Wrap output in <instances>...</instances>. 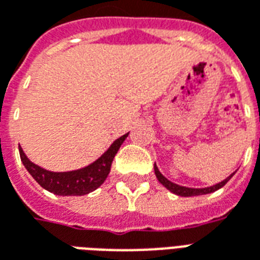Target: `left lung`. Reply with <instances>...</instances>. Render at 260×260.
<instances>
[{
    "instance_id": "1",
    "label": "left lung",
    "mask_w": 260,
    "mask_h": 260,
    "mask_svg": "<svg viewBox=\"0 0 260 260\" xmlns=\"http://www.w3.org/2000/svg\"><path fill=\"white\" fill-rule=\"evenodd\" d=\"M154 174H156V177H157V180L160 184H163V186H166L169 191H171L173 193H175V195L178 196H198V195H206V193H212V192L217 191V189H220L221 186H224L227 182L230 181V178L233 177V175L235 174V173H233V174L230 175V177H227L225 180L221 181V182H218V184H216V185L213 186H207V188H186V186H181V185H177V184H174V182H171V181H169L166 177H164L160 171H158L157 166L154 164Z\"/></svg>"
}]
</instances>
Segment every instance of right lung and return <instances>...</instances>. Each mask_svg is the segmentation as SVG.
Listing matches in <instances>:
<instances>
[{
	"label": "right lung",
	"mask_w": 260,
	"mask_h": 260,
	"mask_svg": "<svg viewBox=\"0 0 260 260\" xmlns=\"http://www.w3.org/2000/svg\"><path fill=\"white\" fill-rule=\"evenodd\" d=\"M128 134H125L117 141L113 142V145L108 147V150L102 157H99L94 163L89 164L87 167H83L75 171H67V173H53L37 164L31 163L26 154L19 147V154L22 163L29 171V174L36 180V182L48 192H53L55 195L61 196H82L94 191L107 178L111 163H113L115 154L122 145V142L126 139Z\"/></svg>",
	"instance_id": "right-lung-1"
}]
</instances>
